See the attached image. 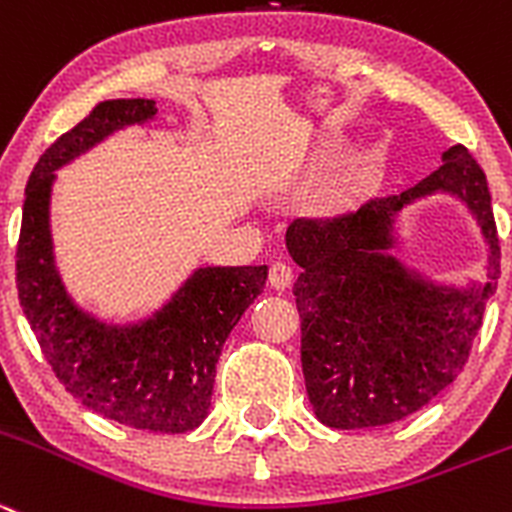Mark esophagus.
Returning <instances> with one entry per match:
<instances>
[{
	"instance_id": "obj_1",
	"label": "esophagus",
	"mask_w": 512,
	"mask_h": 512,
	"mask_svg": "<svg viewBox=\"0 0 512 512\" xmlns=\"http://www.w3.org/2000/svg\"><path fill=\"white\" fill-rule=\"evenodd\" d=\"M267 280H270V288L285 290L290 285V280H293V270L285 262H272L270 272H267Z\"/></svg>"
}]
</instances>
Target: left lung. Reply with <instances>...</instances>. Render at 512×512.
<instances>
[{
  "mask_svg": "<svg viewBox=\"0 0 512 512\" xmlns=\"http://www.w3.org/2000/svg\"><path fill=\"white\" fill-rule=\"evenodd\" d=\"M452 191L480 219L490 278L500 272L498 227L485 174L465 146L412 189L371 199L336 219H295L288 250L300 265V361L315 417L333 429L394 424L427 407L465 369L493 285L437 290L414 283L386 257L404 204Z\"/></svg>",
  "mask_w": 512,
  "mask_h": 512,
  "instance_id": "8db88e82",
  "label": "left lung"
}]
</instances>
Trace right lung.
I'll list each match as a JSON object with an SVG mask.
<instances>
[{"label":"right lung","instance_id":"add662e5","mask_svg":"<svg viewBox=\"0 0 512 512\" xmlns=\"http://www.w3.org/2000/svg\"><path fill=\"white\" fill-rule=\"evenodd\" d=\"M154 116V100H103L47 148L27 181L14 270L19 303L47 364L80 404L126 427L181 434L207 417L219 351L265 288L267 267L199 270L156 318L105 328L62 290L47 227L52 171L116 128Z\"/></svg>","mask_w":512,"mask_h":512}]
</instances>
